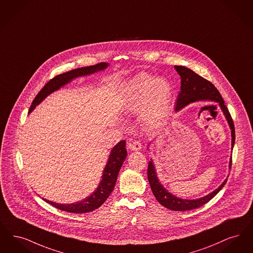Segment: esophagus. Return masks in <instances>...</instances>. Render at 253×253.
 Instances as JSON below:
<instances>
[{
    "mask_svg": "<svg viewBox=\"0 0 253 253\" xmlns=\"http://www.w3.org/2000/svg\"><path fill=\"white\" fill-rule=\"evenodd\" d=\"M129 147L132 151H139L142 148V143L139 141H133L131 143H129Z\"/></svg>",
    "mask_w": 253,
    "mask_h": 253,
    "instance_id": "esophagus-1",
    "label": "esophagus"
}]
</instances>
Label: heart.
I'll return each instance as SVG.
<instances>
[{
  "label": "heart",
  "instance_id": "heart-1",
  "mask_svg": "<svg viewBox=\"0 0 253 253\" xmlns=\"http://www.w3.org/2000/svg\"><path fill=\"white\" fill-rule=\"evenodd\" d=\"M172 94V87L167 80L140 74L126 85L122 102L123 111L127 115L140 112L143 124L156 128L169 113Z\"/></svg>",
  "mask_w": 253,
  "mask_h": 253
}]
</instances>
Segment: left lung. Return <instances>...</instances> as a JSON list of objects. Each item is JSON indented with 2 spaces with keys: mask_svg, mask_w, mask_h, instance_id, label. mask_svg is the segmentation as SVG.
<instances>
[{
  "mask_svg": "<svg viewBox=\"0 0 253 253\" xmlns=\"http://www.w3.org/2000/svg\"><path fill=\"white\" fill-rule=\"evenodd\" d=\"M177 74L180 77V92L178 93V97L176 100V112L181 109L185 108L189 104L195 103L198 101H212L216 102L219 105L220 109L222 110L226 120L228 122L231 134V149L233 148L235 142V130L234 125L231 119V114L227 107L225 106L224 100L222 98L219 91L210 81L204 79L203 77L197 75L191 69H188L184 66H175ZM151 143H148V146ZM231 167V158L230 161L229 168ZM147 177L151 187L152 193L154 194L155 198L161 203L164 207L173 211H189V210L197 209L207 202H209L211 198L219 192L220 190L226 184L228 177L223 181V183L214 191L208 194L205 197L197 198V199H184L177 198L172 195L164 185L161 183L159 177L157 176V172L155 169L153 160L148 163L147 168Z\"/></svg>",
  "mask_w": 253,
  "mask_h": 253,
  "instance_id": "left-lung-1",
  "label": "left lung"
}]
</instances>
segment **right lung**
<instances>
[{"mask_svg":"<svg viewBox=\"0 0 253 253\" xmlns=\"http://www.w3.org/2000/svg\"><path fill=\"white\" fill-rule=\"evenodd\" d=\"M108 67H109V63L101 62L93 66L78 68L76 70L56 76L53 79H51L37 94V96L32 102V105L29 109L28 113H31L35 110V108L39 104H41L48 95H50L55 90H58L59 88L64 87L68 83L72 82L74 79H76L77 77L89 76L100 71H104ZM125 146H126V141H121L110 150L109 160L104 168L103 175L101 176L102 179L100 180V183L95 189V191L92 192V194L88 196V198H84L81 201H77L76 203H70V204H60V203L50 201L45 198L42 199L47 203L55 207L56 209L65 211L69 212H74V213H84V212H88L97 209L106 201V199L110 197L111 192L113 191V188L115 186L118 173L127 156V151Z\"/></svg>","mask_w":253,"mask_h":253,"instance_id":"right-lung-1","label":"right lung"}]
</instances>
